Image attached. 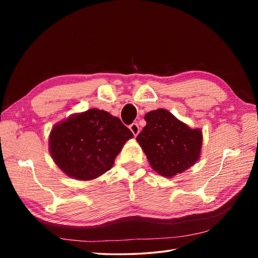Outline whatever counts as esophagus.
I'll return each instance as SVG.
<instances>
[{"label":"esophagus","instance_id":"1","mask_svg":"<svg viewBox=\"0 0 258 258\" xmlns=\"http://www.w3.org/2000/svg\"><path fill=\"white\" fill-rule=\"evenodd\" d=\"M129 129L131 130V132H132V134H134L135 137H137L140 134V127H139V124L137 122L131 123L130 126H129Z\"/></svg>","mask_w":258,"mask_h":258}]
</instances>
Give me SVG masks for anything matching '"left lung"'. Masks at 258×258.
Listing matches in <instances>:
<instances>
[{
  "label": "left lung",
  "instance_id": "8db88e82",
  "mask_svg": "<svg viewBox=\"0 0 258 258\" xmlns=\"http://www.w3.org/2000/svg\"><path fill=\"white\" fill-rule=\"evenodd\" d=\"M146 126L137 137L152 168L171 177L191 167L200 156L202 135L163 108L145 115Z\"/></svg>",
  "mask_w": 258,
  "mask_h": 258
}]
</instances>
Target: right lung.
I'll use <instances>...</instances> for the list:
<instances>
[{
  "instance_id": "1",
  "label": "right lung",
  "mask_w": 258,
  "mask_h": 258,
  "mask_svg": "<svg viewBox=\"0 0 258 258\" xmlns=\"http://www.w3.org/2000/svg\"><path fill=\"white\" fill-rule=\"evenodd\" d=\"M132 137L118 117L90 108L52 128L49 151L66 174L88 181L112 168L122 145Z\"/></svg>"
}]
</instances>
